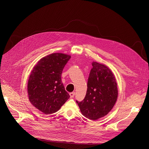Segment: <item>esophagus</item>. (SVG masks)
Returning <instances> with one entry per match:
<instances>
[{
	"label": "esophagus",
	"mask_w": 149,
	"mask_h": 149,
	"mask_svg": "<svg viewBox=\"0 0 149 149\" xmlns=\"http://www.w3.org/2000/svg\"><path fill=\"white\" fill-rule=\"evenodd\" d=\"M69 95H70V98H73L74 96H75V92H70L69 93Z\"/></svg>",
	"instance_id": "obj_1"
}]
</instances>
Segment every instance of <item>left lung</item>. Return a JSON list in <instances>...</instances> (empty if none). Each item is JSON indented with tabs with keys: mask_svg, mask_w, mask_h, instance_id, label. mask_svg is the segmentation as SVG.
Listing matches in <instances>:
<instances>
[{
	"mask_svg": "<svg viewBox=\"0 0 149 149\" xmlns=\"http://www.w3.org/2000/svg\"><path fill=\"white\" fill-rule=\"evenodd\" d=\"M84 99L77 103L86 118L97 120L106 116L114 106L118 98L115 77L105 65L93 61Z\"/></svg>",
	"mask_w": 149,
	"mask_h": 149,
	"instance_id": "left-lung-1",
	"label": "left lung"
}]
</instances>
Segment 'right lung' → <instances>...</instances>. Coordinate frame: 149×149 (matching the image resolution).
Returning a JSON list of instances; mask_svg holds the SVG:
<instances>
[{
	"label": "right lung",
	"mask_w": 149,
	"mask_h": 149,
	"mask_svg": "<svg viewBox=\"0 0 149 149\" xmlns=\"http://www.w3.org/2000/svg\"><path fill=\"white\" fill-rule=\"evenodd\" d=\"M70 56L52 53L39 60L31 71L28 82L30 103L48 115L57 112L69 98L61 76Z\"/></svg>",
	"instance_id": "right-lung-1"
}]
</instances>
